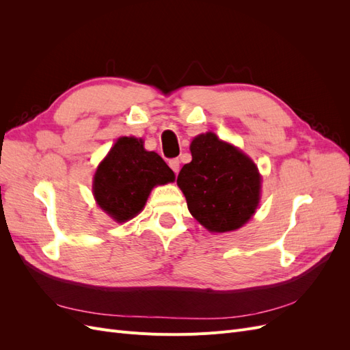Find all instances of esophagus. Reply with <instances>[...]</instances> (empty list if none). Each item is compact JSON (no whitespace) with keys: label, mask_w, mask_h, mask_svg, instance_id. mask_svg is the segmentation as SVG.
<instances>
[{"label":"esophagus","mask_w":350,"mask_h":350,"mask_svg":"<svg viewBox=\"0 0 350 350\" xmlns=\"http://www.w3.org/2000/svg\"><path fill=\"white\" fill-rule=\"evenodd\" d=\"M169 166H171L172 171L176 174L179 171V159H171V161H169Z\"/></svg>","instance_id":"34e87169"}]
</instances>
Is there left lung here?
<instances>
[{
  "label": "left lung",
  "instance_id": "1",
  "mask_svg": "<svg viewBox=\"0 0 350 350\" xmlns=\"http://www.w3.org/2000/svg\"><path fill=\"white\" fill-rule=\"evenodd\" d=\"M189 150L193 161L183 166L176 179L189 213L210 232L245 225L260 200L257 166L213 133L196 137Z\"/></svg>",
  "mask_w": 350,
  "mask_h": 350
}]
</instances>
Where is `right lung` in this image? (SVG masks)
<instances>
[{
    "label": "right lung",
    "instance_id": "obj_1",
    "mask_svg": "<svg viewBox=\"0 0 350 350\" xmlns=\"http://www.w3.org/2000/svg\"><path fill=\"white\" fill-rule=\"evenodd\" d=\"M174 179L172 169L161 156L146 152L142 140L122 137L94 174L93 194L111 217L125 221L144 207L154 185Z\"/></svg>",
    "mask_w": 350,
    "mask_h": 350
}]
</instances>
